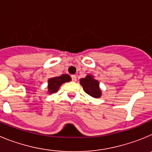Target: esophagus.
<instances>
[{"label": "esophagus", "instance_id": "obj_1", "mask_svg": "<svg viewBox=\"0 0 152 152\" xmlns=\"http://www.w3.org/2000/svg\"><path fill=\"white\" fill-rule=\"evenodd\" d=\"M72 81H76V80H77V77H76V75H72Z\"/></svg>", "mask_w": 152, "mask_h": 152}]
</instances>
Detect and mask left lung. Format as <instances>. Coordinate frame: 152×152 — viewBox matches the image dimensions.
Segmentation results:
<instances>
[{
	"mask_svg": "<svg viewBox=\"0 0 152 152\" xmlns=\"http://www.w3.org/2000/svg\"><path fill=\"white\" fill-rule=\"evenodd\" d=\"M80 83L82 85L84 91L88 95L94 98H98L101 96V91L99 88V82L98 80L93 78V76L88 75L84 78H81Z\"/></svg>",
	"mask_w": 152,
	"mask_h": 152,
	"instance_id": "1",
	"label": "left lung"
}]
</instances>
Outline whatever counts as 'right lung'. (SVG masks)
I'll use <instances>...</instances> for the list:
<instances>
[{"label":"right lung","instance_id":"add662e5","mask_svg":"<svg viewBox=\"0 0 152 152\" xmlns=\"http://www.w3.org/2000/svg\"><path fill=\"white\" fill-rule=\"evenodd\" d=\"M72 80L71 77L68 75L64 74L61 75L59 77H52L48 80L49 85H48V90H49V94H55L58 92V88L63 83L68 82Z\"/></svg>","mask_w":152,"mask_h":152}]
</instances>
